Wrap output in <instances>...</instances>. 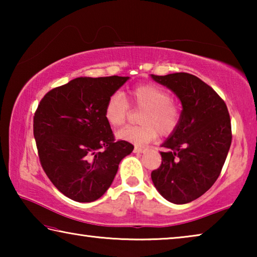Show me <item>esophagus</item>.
I'll list each match as a JSON object with an SVG mask.
<instances>
[{"label":"esophagus","instance_id":"obj_1","mask_svg":"<svg viewBox=\"0 0 257 257\" xmlns=\"http://www.w3.org/2000/svg\"><path fill=\"white\" fill-rule=\"evenodd\" d=\"M146 150H147L146 147H139V146H136V147H135V149H134V152H135V153H144V152H145Z\"/></svg>","mask_w":257,"mask_h":257}]
</instances>
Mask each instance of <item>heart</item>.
<instances>
[{
  "instance_id": "heart-1",
  "label": "heart",
  "mask_w": 257,
  "mask_h": 257,
  "mask_svg": "<svg viewBox=\"0 0 257 257\" xmlns=\"http://www.w3.org/2000/svg\"><path fill=\"white\" fill-rule=\"evenodd\" d=\"M130 105L142 110L137 127H125L116 133L121 141L143 145L161 136H169L176 132L182 116V107L173 101L170 93L154 84L138 85L129 89ZM129 104L119 93L111 95L104 106V118L112 128L124 123L129 113Z\"/></svg>"
}]
</instances>
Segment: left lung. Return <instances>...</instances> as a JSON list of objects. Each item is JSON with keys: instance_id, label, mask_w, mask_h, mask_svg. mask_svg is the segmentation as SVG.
I'll list each match as a JSON object with an SVG mask.
<instances>
[{"instance_id": "left-lung-1", "label": "left lung", "mask_w": 257, "mask_h": 257, "mask_svg": "<svg viewBox=\"0 0 257 257\" xmlns=\"http://www.w3.org/2000/svg\"><path fill=\"white\" fill-rule=\"evenodd\" d=\"M182 104L181 121L160 152L152 181L167 201L186 204L201 197L220 176L231 145L228 107L212 87L187 72L151 75Z\"/></svg>"}]
</instances>
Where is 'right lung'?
Returning <instances> with one entry per match:
<instances>
[{"instance_id":"right-lung-1","label":"right lung","mask_w":257,"mask_h":257,"mask_svg":"<svg viewBox=\"0 0 257 257\" xmlns=\"http://www.w3.org/2000/svg\"><path fill=\"white\" fill-rule=\"evenodd\" d=\"M129 77H79L50 90L34 115V137L43 170L72 201L98 199L111 186L119 163L134 150L115 141L104 118L107 98Z\"/></svg>"}]
</instances>
